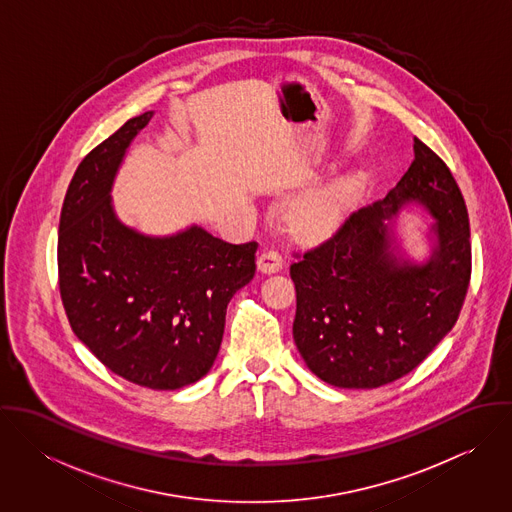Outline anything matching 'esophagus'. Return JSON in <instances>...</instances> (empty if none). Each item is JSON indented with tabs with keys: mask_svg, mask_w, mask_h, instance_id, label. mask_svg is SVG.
Masks as SVG:
<instances>
[{
	"mask_svg": "<svg viewBox=\"0 0 512 512\" xmlns=\"http://www.w3.org/2000/svg\"><path fill=\"white\" fill-rule=\"evenodd\" d=\"M282 266H284V256L276 248H268L258 256V270L264 274H274L282 270Z\"/></svg>",
	"mask_w": 512,
	"mask_h": 512,
	"instance_id": "1",
	"label": "esophagus"
}]
</instances>
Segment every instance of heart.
I'll return each mask as SVG.
<instances>
[{
  "label": "heart",
  "instance_id": "1",
  "mask_svg": "<svg viewBox=\"0 0 512 512\" xmlns=\"http://www.w3.org/2000/svg\"><path fill=\"white\" fill-rule=\"evenodd\" d=\"M357 197V181L339 177L315 189L293 207V224L307 234H325L347 217Z\"/></svg>",
  "mask_w": 512,
  "mask_h": 512
}]
</instances>
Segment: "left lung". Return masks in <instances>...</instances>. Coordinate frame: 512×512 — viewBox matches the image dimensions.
<instances>
[{"instance_id":"obj_1","label":"left lung","mask_w":512,"mask_h":512,"mask_svg":"<svg viewBox=\"0 0 512 512\" xmlns=\"http://www.w3.org/2000/svg\"><path fill=\"white\" fill-rule=\"evenodd\" d=\"M435 218L439 248L426 267L389 250V218L406 202ZM469 215L457 181L414 138V161L378 199L321 244L293 252V341L309 370L339 388H378L420 365L455 325L471 280Z\"/></svg>"}]
</instances>
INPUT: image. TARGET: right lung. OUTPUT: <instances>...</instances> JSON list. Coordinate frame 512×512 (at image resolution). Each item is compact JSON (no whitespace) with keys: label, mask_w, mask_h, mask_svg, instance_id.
<instances>
[{"label":"right lung","mask_w":512,"mask_h":512,"mask_svg":"<svg viewBox=\"0 0 512 512\" xmlns=\"http://www.w3.org/2000/svg\"><path fill=\"white\" fill-rule=\"evenodd\" d=\"M153 112L128 120L76 167L59 222V290L74 335L114 374L177 390L217 359L230 297L256 274L258 242L203 228L147 238L114 217L110 187Z\"/></svg>","instance_id":"obj_1"}]
</instances>
